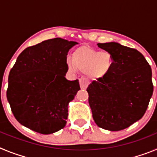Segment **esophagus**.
Returning <instances> with one entry per match:
<instances>
[{
    "label": "esophagus",
    "mask_w": 157,
    "mask_h": 157,
    "mask_svg": "<svg viewBox=\"0 0 157 157\" xmlns=\"http://www.w3.org/2000/svg\"><path fill=\"white\" fill-rule=\"evenodd\" d=\"M79 83L82 90H86L89 85V81L86 78H81L79 79Z\"/></svg>",
    "instance_id": "1"
}]
</instances>
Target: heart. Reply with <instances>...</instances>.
Segmentation results:
<instances>
[{
  "label": "heart",
  "instance_id": "obj_1",
  "mask_svg": "<svg viewBox=\"0 0 157 157\" xmlns=\"http://www.w3.org/2000/svg\"><path fill=\"white\" fill-rule=\"evenodd\" d=\"M67 67L72 71L77 69L86 71L93 78L104 77L111 70L113 63L112 56L107 51L94 50L89 46L76 48L72 54V61L67 60Z\"/></svg>",
  "mask_w": 157,
  "mask_h": 157
}]
</instances>
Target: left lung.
<instances>
[{
	"mask_svg": "<svg viewBox=\"0 0 157 157\" xmlns=\"http://www.w3.org/2000/svg\"><path fill=\"white\" fill-rule=\"evenodd\" d=\"M112 55L113 63L104 77L86 91L96 124L105 130L127 128L145 113L153 92L152 69L137 49L116 42L98 43Z\"/></svg>",
	"mask_w": 157,
	"mask_h": 157,
	"instance_id": "1",
	"label": "left lung"
}]
</instances>
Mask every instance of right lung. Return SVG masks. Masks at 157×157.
<instances>
[{
	"instance_id": "1",
	"label": "right lung",
	"mask_w": 157,
	"mask_h": 157,
	"mask_svg": "<svg viewBox=\"0 0 157 157\" xmlns=\"http://www.w3.org/2000/svg\"><path fill=\"white\" fill-rule=\"evenodd\" d=\"M76 41L56 37L27 47L8 75V99L19 123L42 134L67 123L71 101L80 90L78 80H67V56Z\"/></svg>"
}]
</instances>
